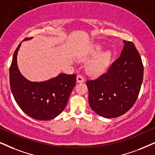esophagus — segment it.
<instances>
[{
    "mask_svg": "<svg viewBox=\"0 0 155 155\" xmlns=\"http://www.w3.org/2000/svg\"><path fill=\"white\" fill-rule=\"evenodd\" d=\"M84 81H85V80H84L83 76L81 75V74L77 76V83H83Z\"/></svg>",
    "mask_w": 155,
    "mask_h": 155,
    "instance_id": "34e87169",
    "label": "esophagus"
}]
</instances>
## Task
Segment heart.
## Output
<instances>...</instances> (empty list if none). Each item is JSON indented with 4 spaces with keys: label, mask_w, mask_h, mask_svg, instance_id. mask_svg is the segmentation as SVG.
Masks as SVG:
<instances>
[{
    "label": "heart",
    "mask_w": 155,
    "mask_h": 155,
    "mask_svg": "<svg viewBox=\"0 0 155 155\" xmlns=\"http://www.w3.org/2000/svg\"><path fill=\"white\" fill-rule=\"evenodd\" d=\"M101 51H102V47L101 46L96 45L93 47L88 55L81 59L83 62L87 63L91 61L92 58L99 54L98 55V56H97L98 57H95L96 58H94V60L90 62L87 65V72L93 76H98L105 73L109 68L110 62H111V52L109 51H106L101 53L100 55Z\"/></svg>",
    "instance_id": "1"
}]
</instances>
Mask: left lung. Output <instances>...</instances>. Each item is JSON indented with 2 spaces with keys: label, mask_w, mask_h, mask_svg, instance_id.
<instances>
[{
  "label": "left lung",
  "mask_w": 155,
  "mask_h": 155,
  "mask_svg": "<svg viewBox=\"0 0 155 155\" xmlns=\"http://www.w3.org/2000/svg\"><path fill=\"white\" fill-rule=\"evenodd\" d=\"M121 55L108 72L94 81H87L88 102L102 117L116 118L135 104L143 81L144 67L134 45L124 41Z\"/></svg>",
  "instance_id": "8db88e82"
}]
</instances>
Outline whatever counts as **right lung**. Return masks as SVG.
<instances>
[{"label": "right lung", "mask_w": 155, "mask_h": 155, "mask_svg": "<svg viewBox=\"0 0 155 155\" xmlns=\"http://www.w3.org/2000/svg\"><path fill=\"white\" fill-rule=\"evenodd\" d=\"M26 38L24 41L30 39ZM21 43L13 56L9 76L11 93L15 101L25 114L34 119L47 121L60 115L68 104L75 85L76 74H59L43 82H31L19 71L17 55Z\"/></svg>", "instance_id": "obj_1"}]
</instances>
